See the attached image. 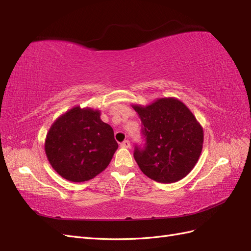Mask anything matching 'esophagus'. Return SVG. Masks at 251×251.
<instances>
[{
  "label": "esophagus",
  "mask_w": 251,
  "mask_h": 251,
  "mask_svg": "<svg viewBox=\"0 0 251 251\" xmlns=\"http://www.w3.org/2000/svg\"><path fill=\"white\" fill-rule=\"evenodd\" d=\"M121 147L122 148H129L130 147V142L129 140H124L121 143Z\"/></svg>",
  "instance_id": "obj_1"
}]
</instances>
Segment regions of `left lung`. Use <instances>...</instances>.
Instances as JSON below:
<instances>
[{"instance_id":"obj_1","label":"left lung","mask_w":251,"mask_h":251,"mask_svg":"<svg viewBox=\"0 0 251 251\" xmlns=\"http://www.w3.org/2000/svg\"><path fill=\"white\" fill-rule=\"evenodd\" d=\"M142 123L146 147H136L134 157L147 177L161 183L183 179L201 156L204 130L177 98H159L146 106L132 104Z\"/></svg>"}]
</instances>
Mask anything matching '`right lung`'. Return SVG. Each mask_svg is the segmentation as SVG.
<instances>
[{"instance_id": "right-lung-1", "label": "right lung", "mask_w": 251, "mask_h": 251, "mask_svg": "<svg viewBox=\"0 0 251 251\" xmlns=\"http://www.w3.org/2000/svg\"><path fill=\"white\" fill-rule=\"evenodd\" d=\"M119 145L112 127L100 119V111L74 108L52 123L45 139V153L62 178L83 182L108 167Z\"/></svg>"}]
</instances>
